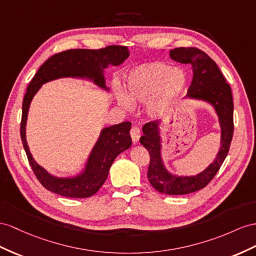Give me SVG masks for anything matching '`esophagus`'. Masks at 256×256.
<instances>
[{"mask_svg": "<svg viewBox=\"0 0 256 256\" xmlns=\"http://www.w3.org/2000/svg\"><path fill=\"white\" fill-rule=\"evenodd\" d=\"M130 137L134 142H138L140 138V128L138 126H133L130 128Z\"/></svg>", "mask_w": 256, "mask_h": 256, "instance_id": "34e87169", "label": "esophagus"}]
</instances>
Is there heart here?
I'll use <instances>...</instances> for the list:
<instances>
[{"instance_id":"obj_1","label":"heart","mask_w":256,"mask_h":256,"mask_svg":"<svg viewBox=\"0 0 256 256\" xmlns=\"http://www.w3.org/2000/svg\"><path fill=\"white\" fill-rule=\"evenodd\" d=\"M187 76L184 70L171 64L156 62L130 69L126 76V94L116 90L118 104L126 110H132V102H146L150 114L160 116L168 112L175 102L184 93Z\"/></svg>"}]
</instances>
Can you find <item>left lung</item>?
I'll use <instances>...</instances> for the list:
<instances>
[{
  "label": "left lung",
  "instance_id": "1",
  "mask_svg": "<svg viewBox=\"0 0 256 256\" xmlns=\"http://www.w3.org/2000/svg\"><path fill=\"white\" fill-rule=\"evenodd\" d=\"M168 54L175 62L192 64L194 78L186 100L204 102L212 106L220 128V147L212 163L196 175H178L168 171L163 160L159 121L144 126L140 142L150 154L147 175L150 185L161 194H187L204 188L227 156L234 134L232 94L218 64L204 52L196 48H178L170 50Z\"/></svg>",
  "mask_w": 256,
  "mask_h": 256
}]
</instances>
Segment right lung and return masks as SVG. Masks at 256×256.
I'll list each match as a JSON object with an SVG mask.
<instances>
[{
	"mask_svg": "<svg viewBox=\"0 0 256 256\" xmlns=\"http://www.w3.org/2000/svg\"><path fill=\"white\" fill-rule=\"evenodd\" d=\"M128 56V48L120 45H111L100 50H64L48 58L31 80L22 102L20 136L30 166L38 182L48 190L67 198H88L95 194L106 182L114 159L132 145L130 135L132 124L122 122L104 128L81 171L76 175L60 178L38 164L30 152L26 137V126L29 108L34 95L43 84L62 78L88 80L108 93L109 88L106 85L104 71L109 66L121 64Z\"/></svg>",
	"mask_w": 256,
	"mask_h": 256,
	"instance_id": "right-lung-1",
	"label": "right lung"
}]
</instances>
